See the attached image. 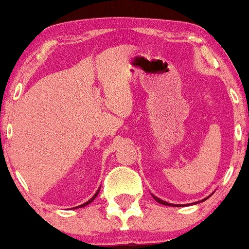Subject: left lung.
Listing matches in <instances>:
<instances>
[{"label": "left lung", "instance_id": "obj_1", "mask_svg": "<svg viewBox=\"0 0 249 249\" xmlns=\"http://www.w3.org/2000/svg\"><path fill=\"white\" fill-rule=\"evenodd\" d=\"M151 196H153V199L156 200L157 202H159V204H161V205H165V206H182V205H176V204H170V202H167V201H164V200H161V199H159V198H157L156 196H154V194H152L151 193ZM211 196H212V194H211ZM211 196H208L207 198H205V199H202V200H200V201H196V202H193L192 205H196V204H199V202H202V201H205V200H207L208 198H210Z\"/></svg>", "mask_w": 249, "mask_h": 249}]
</instances>
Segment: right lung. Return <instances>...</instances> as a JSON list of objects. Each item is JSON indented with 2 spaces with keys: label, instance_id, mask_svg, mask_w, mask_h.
Returning a JSON list of instances; mask_svg holds the SVG:
<instances>
[{
  "label": "right lung",
  "instance_id": "1",
  "mask_svg": "<svg viewBox=\"0 0 249 249\" xmlns=\"http://www.w3.org/2000/svg\"><path fill=\"white\" fill-rule=\"evenodd\" d=\"M99 190H101V187H99V188H98V190H97V192H96L95 194H93V196H92V198H91L90 200H88V201H87V202H84V204L79 205V206H76V207H73V210H76V208H82V207H85V206H88V205H89V204H90V202H92V201H93V200H95V199H96V196H98V193H99Z\"/></svg>",
  "mask_w": 249,
  "mask_h": 249
}]
</instances>
